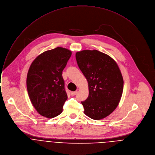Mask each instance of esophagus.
I'll return each instance as SVG.
<instances>
[{"label": "esophagus", "mask_w": 155, "mask_h": 155, "mask_svg": "<svg viewBox=\"0 0 155 155\" xmlns=\"http://www.w3.org/2000/svg\"><path fill=\"white\" fill-rule=\"evenodd\" d=\"M77 92H78V91H75V92H71V95L72 96H74V95H75L77 94Z\"/></svg>", "instance_id": "esophagus-1"}]
</instances>
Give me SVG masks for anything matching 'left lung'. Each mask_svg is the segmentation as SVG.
<instances>
[{
  "instance_id": "1",
  "label": "left lung",
  "mask_w": 155,
  "mask_h": 155,
  "mask_svg": "<svg viewBox=\"0 0 155 155\" xmlns=\"http://www.w3.org/2000/svg\"><path fill=\"white\" fill-rule=\"evenodd\" d=\"M78 65L88 82L89 96L81 101L88 117L100 120L109 116L121 100L124 81L116 62L97 50L76 54Z\"/></svg>"
}]
</instances>
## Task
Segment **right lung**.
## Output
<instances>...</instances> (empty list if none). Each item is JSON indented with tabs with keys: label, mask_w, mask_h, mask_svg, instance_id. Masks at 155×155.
<instances>
[{
	"label": "right lung",
	"mask_w": 155,
	"mask_h": 155,
	"mask_svg": "<svg viewBox=\"0 0 155 155\" xmlns=\"http://www.w3.org/2000/svg\"><path fill=\"white\" fill-rule=\"evenodd\" d=\"M71 51L63 47L47 50L31 63L26 86L33 107L42 116L53 118L60 114L68 96L62 71Z\"/></svg>",
	"instance_id": "1"
}]
</instances>
